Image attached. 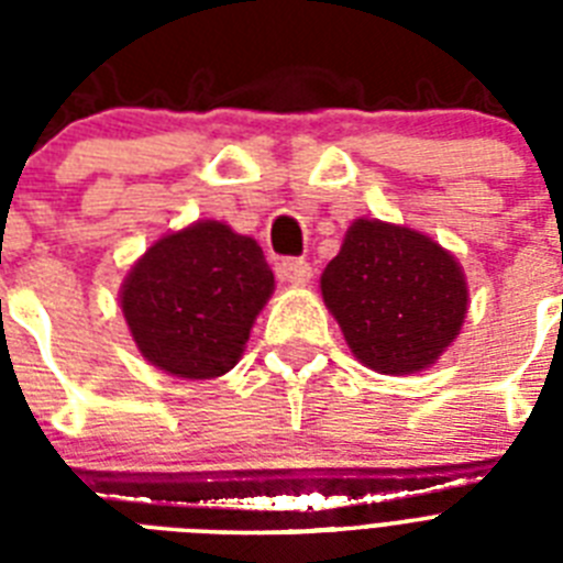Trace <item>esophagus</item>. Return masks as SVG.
<instances>
[{
    "label": "esophagus",
    "instance_id": "esophagus-1",
    "mask_svg": "<svg viewBox=\"0 0 563 563\" xmlns=\"http://www.w3.org/2000/svg\"><path fill=\"white\" fill-rule=\"evenodd\" d=\"M277 274H280L283 283H291V286H307L309 277H312V268H309L307 260H298V256H289L277 265Z\"/></svg>",
    "mask_w": 563,
    "mask_h": 563
}]
</instances>
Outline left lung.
Here are the masks:
<instances>
[{
	"instance_id": "left-lung-1",
	"label": "left lung",
	"mask_w": 563,
	"mask_h": 563,
	"mask_svg": "<svg viewBox=\"0 0 563 563\" xmlns=\"http://www.w3.org/2000/svg\"><path fill=\"white\" fill-rule=\"evenodd\" d=\"M321 295L353 356L376 374H418L455 342L467 280L450 251L379 219H356L321 274Z\"/></svg>"
}]
</instances>
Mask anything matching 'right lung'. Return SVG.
<instances>
[{"label": "right lung", "instance_id": "add662e5", "mask_svg": "<svg viewBox=\"0 0 563 563\" xmlns=\"http://www.w3.org/2000/svg\"><path fill=\"white\" fill-rule=\"evenodd\" d=\"M272 291L263 247L207 219L157 239L128 272L119 303L154 368L212 379L236 365Z\"/></svg>", "mask_w": 563, "mask_h": 563}]
</instances>
